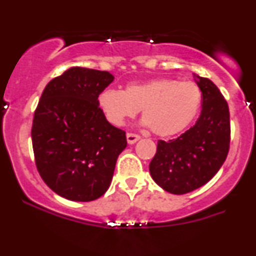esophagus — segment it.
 Here are the masks:
<instances>
[{"mask_svg":"<svg viewBox=\"0 0 256 256\" xmlns=\"http://www.w3.org/2000/svg\"><path fill=\"white\" fill-rule=\"evenodd\" d=\"M140 136L136 134H126V140H128V144H134V143H136L138 140H140Z\"/></svg>","mask_w":256,"mask_h":256,"instance_id":"1","label":"esophagus"}]
</instances>
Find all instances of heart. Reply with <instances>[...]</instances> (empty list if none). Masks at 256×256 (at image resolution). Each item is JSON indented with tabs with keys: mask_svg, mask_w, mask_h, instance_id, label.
<instances>
[{
	"mask_svg": "<svg viewBox=\"0 0 256 256\" xmlns=\"http://www.w3.org/2000/svg\"><path fill=\"white\" fill-rule=\"evenodd\" d=\"M104 118L116 126H124L140 110L143 125L160 137L183 132L196 119L202 104L201 88L194 82L172 78H152L130 83L124 91L104 89L98 98Z\"/></svg>",
	"mask_w": 256,
	"mask_h": 256,
	"instance_id": "b5f03b06",
	"label": "heart"
}]
</instances>
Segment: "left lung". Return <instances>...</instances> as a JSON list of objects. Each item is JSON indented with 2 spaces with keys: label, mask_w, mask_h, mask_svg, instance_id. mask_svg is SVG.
Returning <instances> with one entry per match:
<instances>
[{
  "label": "left lung",
  "mask_w": 256,
  "mask_h": 256,
  "mask_svg": "<svg viewBox=\"0 0 256 256\" xmlns=\"http://www.w3.org/2000/svg\"><path fill=\"white\" fill-rule=\"evenodd\" d=\"M202 91L196 124L176 140H158L149 165L152 178L167 192L183 195L210 182L224 164L230 146V113L216 85L194 73Z\"/></svg>",
  "instance_id": "obj_1"
}]
</instances>
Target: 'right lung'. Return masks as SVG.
Listing matches in <instances>:
<instances>
[{
  "label": "right lung",
  "mask_w": 256,
  "mask_h": 256,
  "mask_svg": "<svg viewBox=\"0 0 256 256\" xmlns=\"http://www.w3.org/2000/svg\"><path fill=\"white\" fill-rule=\"evenodd\" d=\"M113 80L107 71L71 67L46 84L34 112L37 170L52 192L70 201L101 198L128 146L125 131L110 124L98 104Z\"/></svg>",
  "instance_id": "right-lung-1"
}]
</instances>
